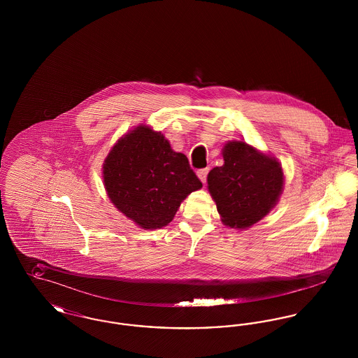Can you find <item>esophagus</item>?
Instances as JSON below:
<instances>
[{
    "mask_svg": "<svg viewBox=\"0 0 358 358\" xmlns=\"http://www.w3.org/2000/svg\"><path fill=\"white\" fill-rule=\"evenodd\" d=\"M208 171H209V168L200 169V171H197V177L201 180V182H203V184L206 182V176H208Z\"/></svg>",
    "mask_w": 358,
    "mask_h": 358,
    "instance_id": "obj_1",
    "label": "esophagus"
}]
</instances>
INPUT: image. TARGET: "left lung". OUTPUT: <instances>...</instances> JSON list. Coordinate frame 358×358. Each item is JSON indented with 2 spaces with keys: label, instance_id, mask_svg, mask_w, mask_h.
Listing matches in <instances>:
<instances>
[{
  "label": "left lung",
  "instance_id": "1",
  "mask_svg": "<svg viewBox=\"0 0 358 358\" xmlns=\"http://www.w3.org/2000/svg\"><path fill=\"white\" fill-rule=\"evenodd\" d=\"M224 164L208 174V190L222 224L238 231L251 228L278 204L285 187L280 162L245 141H228Z\"/></svg>",
  "mask_w": 358,
  "mask_h": 358
}]
</instances>
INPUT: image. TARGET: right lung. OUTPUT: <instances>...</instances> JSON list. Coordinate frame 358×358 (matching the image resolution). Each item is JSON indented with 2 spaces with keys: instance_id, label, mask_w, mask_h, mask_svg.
Segmentation results:
<instances>
[{
  "instance_id": "1",
  "label": "right lung",
  "mask_w": 358,
  "mask_h": 358,
  "mask_svg": "<svg viewBox=\"0 0 358 358\" xmlns=\"http://www.w3.org/2000/svg\"><path fill=\"white\" fill-rule=\"evenodd\" d=\"M102 177L110 201L142 229L166 227L187 196L203 187L187 155L145 123L115 142Z\"/></svg>"
}]
</instances>
